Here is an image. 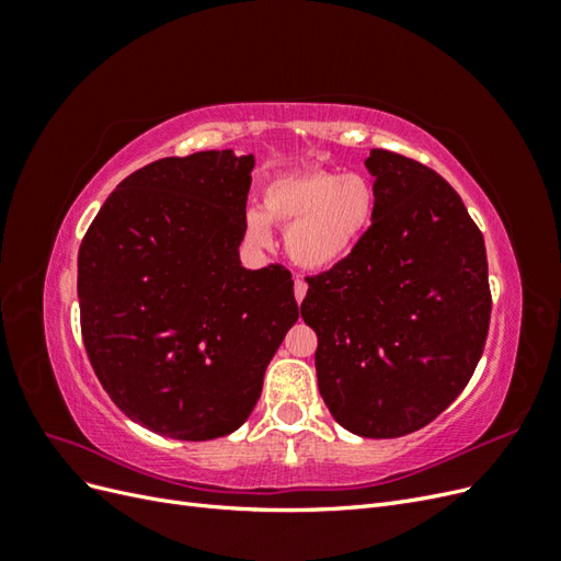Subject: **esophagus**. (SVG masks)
Masks as SVG:
<instances>
[{
	"label": "esophagus",
	"mask_w": 561,
	"mask_h": 561,
	"mask_svg": "<svg viewBox=\"0 0 561 561\" xmlns=\"http://www.w3.org/2000/svg\"><path fill=\"white\" fill-rule=\"evenodd\" d=\"M307 290H309V285L304 283L301 278H297V280H295V299H297L299 304L304 301V297H307Z\"/></svg>",
	"instance_id": "esophagus-1"
}]
</instances>
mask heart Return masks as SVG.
I'll return each mask as SVG.
<instances>
[{
    "label": "heart",
    "mask_w": 561,
    "mask_h": 561,
    "mask_svg": "<svg viewBox=\"0 0 561 561\" xmlns=\"http://www.w3.org/2000/svg\"><path fill=\"white\" fill-rule=\"evenodd\" d=\"M377 210L375 184L363 173L301 171L271 180L262 190V210H248L245 233L268 245L271 222L287 225L285 250L309 271L342 264L360 245Z\"/></svg>",
    "instance_id": "b5f03b06"
}]
</instances>
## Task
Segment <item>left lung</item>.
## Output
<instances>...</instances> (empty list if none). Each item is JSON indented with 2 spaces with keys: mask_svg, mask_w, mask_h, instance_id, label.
Masks as SVG:
<instances>
[{
  "mask_svg": "<svg viewBox=\"0 0 561 561\" xmlns=\"http://www.w3.org/2000/svg\"><path fill=\"white\" fill-rule=\"evenodd\" d=\"M377 210L348 257L307 278L318 390L339 426L402 437L443 414L478 367L491 316L486 250L461 196L388 149L365 161Z\"/></svg>",
  "mask_w": 561,
  "mask_h": 561,
  "instance_id": "8db88e82",
  "label": "left lung"
}]
</instances>
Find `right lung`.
I'll use <instances>...</instances> for the list:
<instances>
[{
	"label": "right lung",
	"instance_id": "right-lung-1",
	"mask_svg": "<svg viewBox=\"0 0 561 561\" xmlns=\"http://www.w3.org/2000/svg\"><path fill=\"white\" fill-rule=\"evenodd\" d=\"M254 157H168L128 175L79 248L81 336L128 419L175 439L250 416L299 309L290 271L241 266Z\"/></svg>",
	"mask_w": 561,
	"mask_h": 561
}]
</instances>
